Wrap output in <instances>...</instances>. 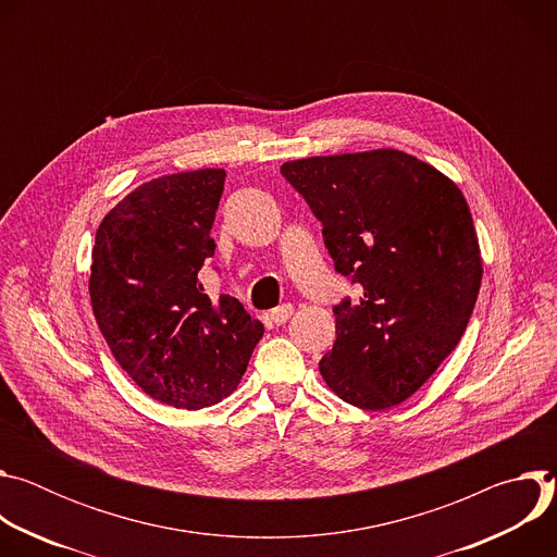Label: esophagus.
<instances>
[{
  "mask_svg": "<svg viewBox=\"0 0 557 557\" xmlns=\"http://www.w3.org/2000/svg\"><path fill=\"white\" fill-rule=\"evenodd\" d=\"M290 312H293V306H290V304H282V306L273 308V310H271V320H273V324H275V326L286 324V320L290 317Z\"/></svg>",
  "mask_w": 557,
  "mask_h": 557,
  "instance_id": "34e87169",
  "label": "esophagus"
}]
</instances>
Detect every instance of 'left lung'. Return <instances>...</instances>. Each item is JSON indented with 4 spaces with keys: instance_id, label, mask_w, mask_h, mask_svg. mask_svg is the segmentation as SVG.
<instances>
[{
    "instance_id": "left-lung-1",
    "label": "left lung",
    "mask_w": 557,
    "mask_h": 557,
    "mask_svg": "<svg viewBox=\"0 0 557 557\" xmlns=\"http://www.w3.org/2000/svg\"><path fill=\"white\" fill-rule=\"evenodd\" d=\"M280 172L322 222L337 273L361 284L333 308L324 381L361 410L399 406L456 348L481 290L462 191L399 149L310 156Z\"/></svg>"
}]
</instances>
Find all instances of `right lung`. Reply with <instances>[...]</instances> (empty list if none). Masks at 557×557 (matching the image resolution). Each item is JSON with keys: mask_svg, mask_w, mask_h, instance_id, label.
<instances>
[{"mask_svg": "<svg viewBox=\"0 0 557 557\" xmlns=\"http://www.w3.org/2000/svg\"><path fill=\"white\" fill-rule=\"evenodd\" d=\"M224 178V170L153 178L127 194L95 237L97 324L134 383L181 410L228 396L264 335L240 301L211 299L198 277L215 253L209 233Z\"/></svg>", "mask_w": 557, "mask_h": 557, "instance_id": "1", "label": "right lung"}]
</instances>
